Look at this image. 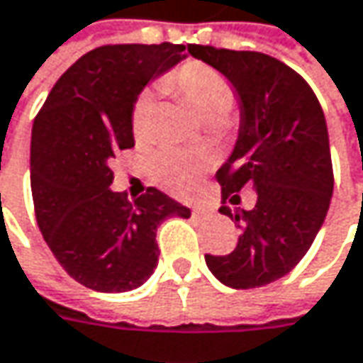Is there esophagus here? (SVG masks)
I'll list each match as a JSON object with an SVG mask.
<instances>
[{
  "instance_id": "esophagus-1",
  "label": "esophagus",
  "mask_w": 363,
  "mask_h": 363,
  "mask_svg": "<svg viewBox=\"0 0 363 363\" xmlns=\"http://www.w3.org/2000/svg\"><path fill=\"white\" fill-rule=\"evenodd\" d=\"M191 214L200 218V216H206V214H210V210L208 208H191Z\"/></svg>"
}]
</instances>
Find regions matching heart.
I'll list each match as a JSON object with an SVG mask.
<instances>
[{"label": "heart", "mask_w": 363, "mask_h": 363, "mask_svg": "<svg viewBox=\"0 0 363 363\" xmlns=\"http://www.w3.org/2000/svg\"><path fill=\"white\" fill-rule=\"evenodd\" d=\"M159 89L172 98L186 101L191 110L206 122H218L235 104V91L228 79L214 67L202 61H186L167 73ZM153 104L147 94L138 96L130 112V133L143 140L149 133ZM212 161L206 155L188 153L179 149H163L151 161L155 184L173 196L186 198L198 190L202 175L208 172Z\"/></svg>", "instance_id": "b5f03b06"}]
</instances>
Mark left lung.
Masks as SVG:
<instances>
[{
    "label": "left lung",
    "instance_id": "obj_1",
    "mask_svg": "<svg viewBox=\"0 0 363 363\" xmlns=\"http://www.w3.org/2000/svg\"><path fill=\"white\" fill-rule=\"evenodd\" d=\"M188 50L218 69L241 98L235 151L216 172L223 200L241 204L239 191H257L251 210L220 208L241 237L228 255L204 259L230 288L265 286L306 255L327 216L333 163L325 114L302 75L269 55L204 45Z\"/></svg>",
    "mask_w": 363,
    "mask_h": 363
}]
</instances>
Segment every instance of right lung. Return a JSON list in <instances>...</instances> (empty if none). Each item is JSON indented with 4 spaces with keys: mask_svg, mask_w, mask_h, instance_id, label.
Segmentation results:
<instances>
[{
    "mask_svg": "<svg viewBox=\"0 0 363 363\" xmlns=\"http://www.w3.org/2000/svg\"><path fill=\"white\" fill-rule=\"evenodd\" d=\"M184 45H106L83 55L52 85L34 118L30 186L36 223L63 269L98 292L135 290L159 262L157 227L188 218L157 188L130 202L110 190V163L135 147L138 91L184 55Z\"/></svg>",
    "mask_w": 363,
    "mask_h": 363,
    "instance_id": "1",
    "label": "right lung"
}]
</instances>
